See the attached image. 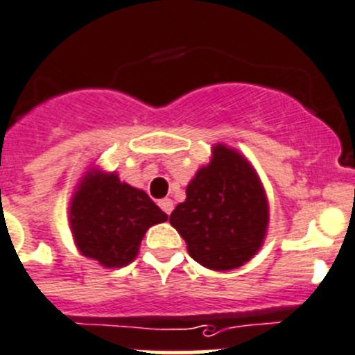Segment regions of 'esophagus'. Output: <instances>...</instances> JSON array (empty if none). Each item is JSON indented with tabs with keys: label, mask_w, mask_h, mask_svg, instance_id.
<instances>
[{
	"label": "esophagus",
	"mask_w": 355,
	"mask_h": 355,
	"mask_svg": "<svg viewBox=\"0 0 355 355\" xmlns=\"http://www.w3.org/2000/svg\"><path fill=\"white\" fill-rule=\"evenodd\" d=\"M158 205H160V209L165 214H171L172 209H174V202L171 198H162V200H158Z\"/></svg>",
	"instance_id": "34e87169"
}]
</instances>
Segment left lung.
Masks as SVG:
<instances>
[{
	"label": "left lung",
	"mask_w": 355,
	"mask_h": 355,
	"mask_svg": "<svg viewBox=\"0 0 355 355\" xmlns=\"http://www.w3.org/2000/svg\"><path fill=\"white\" fill-rule=\"evenodd\" d=\"M168 221L195 261L212 270H232L261 248L268 204L249 162L218 144L212 162L195 174L187 200L172 211Z\"/></svg>",
	"instance_id": "left-lung-1"
}]
</instances>
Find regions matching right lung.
I'll list each match as a JSON object with an SVG mask.
<instances>
[{
  "mask_svg": "<svg viewBox=\"0 0 355 355\" xmlns=\"http://www.w3.org/2000/svg\"><path fill=\"white\" fill-rule=\"evenodd\" d=\"M167 214L143 190L120 183L114 174L87 175L69 207L80 252L106 268L129 265L150 226Z\"/></svg>",
  "mask_w": 355,
  "mask_h": 355,
  "instance_id": "1",
  "label": "right lung"
}]
</instances>
